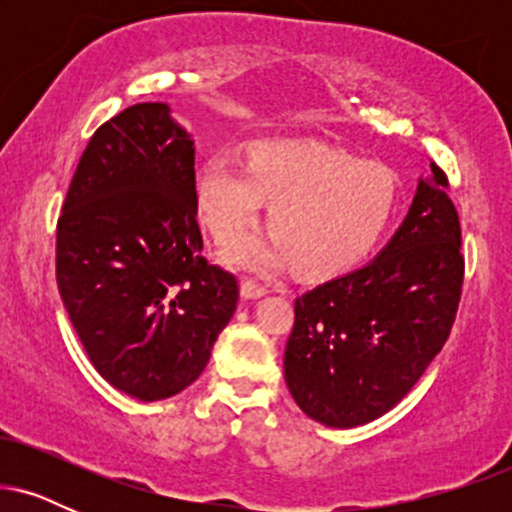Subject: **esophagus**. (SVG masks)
I'll return each instance as SVG.
<instances>
[{"label": "esophagus", "mask_w": 512, "mask_h": 512, "mask_svg": "<svg viewBox=\"0 0 512 512\" xmlns=\"http://www.w3.org/2000/svg\"><path fill=\"white\" fill-rule=\"evenodd\" d=\"M269 289L264 284H260V281L255 279H243V284H240V296L243 298H262L264 293H267Z\"/></svg>", "instance_id": "1"}]
</instances>
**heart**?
Wrapping results in <instances>:
<instances>
[{
    "instance_id": "heart-1",
    "label": "heart",
    "mask_w": 512,
    "mask_h": 512,
    "mask_svg": "<svg viewBox=\"0 0 512 512\" xmlns=\"http://www.w3.org/2000/svg\"><path fill=\"white\" fill-rule=\"evenodd\" d=\"M272 202V240L240 238L223 257L248 269H272L291 255L305 274L354 267L383 238L397 207L395 175L320 142L272 139L250 163L214 154L197 170V204L219 240H233Z\"/></svg>"
}]
</instances>
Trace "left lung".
Returning a JSON list of instances; mask_svg holds the SVG:
<instances>
[{"label": "left lung", "instance_id": "left-lung-1", "mask_svg": "<svg viewBox=\"0 0 512 512\" xmlns=\"http://www.w3.org/2000/svg\"><path fill=\"white\" fill-rule=\"evenodd\" d=\"M460 216L431 163L375 260L296 298L289 392L310 419L354 428L390 411L448 342L462 296Z\"/></svg>", "mask_w": 512, "mask_h": 512}]
</instances>
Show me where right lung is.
I'll return each mask as SVG.
<instances>
[{
  "mask_svg": "<svg viewBox=\"0 0 512 512\" xmlns=\"http://www.w3.org/2000/svg\"><path fill=\"white\" fill-rule=\"evenodd\" d=\"M57 286L93 368L158 402L207 368L238 279L202 255L195 142L166 103L93 132L57 221Z\"/></svg>",
  "mask_w": 512,
  "mask_h": 512,
  "instance_id": "right-lung-1",
  "label": "right lung"
}]
</instances>
